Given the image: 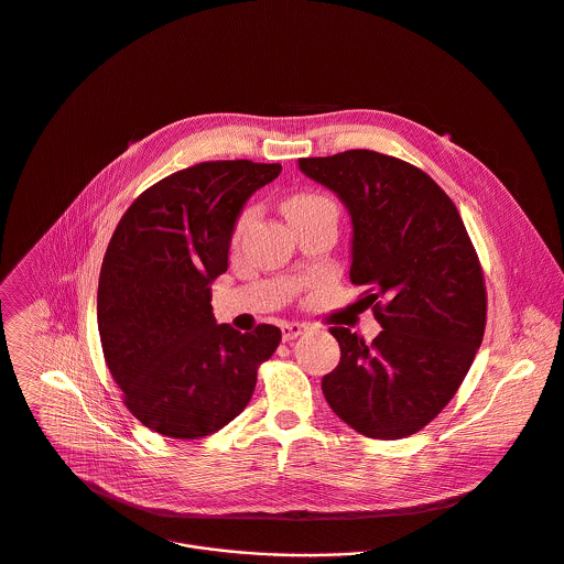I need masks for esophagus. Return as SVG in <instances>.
<instances>
[{"mask_svg":"<svg viewBox=\"0 0 564 564\" xmlns=\"http://www.w3.org/2000/svg\"><path fill=\"white\" fill-rule=\"evenodd\" d=\"M308 326L306 324H300V322H289V324H282V339L284 341H291L295 337H300L302 333H306Z\"/></svg>","mask_w":564,"mask_h":564,"instance_id":"34e87169","label":"esophagus"}]
</instances>
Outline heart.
I'll return each mask as SVG.
<instances>
[{
    "instance_id": "1",
    "label": "heart",
    "mask_w": 564,
    "mask_h": 564,
    "mask_svg": "<svg viewBox=\"0 0 564 564\" xmlns=\"http://www.w3.org/2000/svg\"><path fill=\"white\" fill-rule=\"evenodd\" d=\"M326 203H330V200L324 198V196H319V194H295V196L286 198L284 212H286V216H295V214H302V212H306V209H313V207L326 205ZM253 218H256V209H253V207H245V209L240 212V216L236 218L234 238H240V236L247 231V227L253 223Z\"/></svg>"
}]
</instances>
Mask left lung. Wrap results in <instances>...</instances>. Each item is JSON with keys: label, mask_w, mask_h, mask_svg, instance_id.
Masks as SVG:
<instances>
[{"label": "left lung", "mask_w": 564, "mask_h": 564, "mask_svg": "<svg viewBox=\"0 0 564 564\" xmlns=\"http://www.w3.org/2000/svg\"><path fill=\"white\" fill-rule=\"evenodd\" d=\"M352 218L350 282L381 333L330 326L339 364L322 379L333 412L370 438L425 427L460 388L487 322L482 267L456 205L419 167L372 150L300 159Z\"/></svg>", "instance_id": "8db88e82"}]
</instances>
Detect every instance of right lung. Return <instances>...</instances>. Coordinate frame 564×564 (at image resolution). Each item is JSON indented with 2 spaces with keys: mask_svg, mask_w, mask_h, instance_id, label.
Segmentation results:
<instances>
[{
  "mask_svg": "<svg viewBox=\"0 0 564 564\" xmlns=\"http://www.w3.org/2000/svg\"><path fill=\"white\" fill-rule=\"evenodd\" d=\"M280 163L207 161L148 187L119 220L97 293L106 364L128 410L172 438H203L249 403L278 326L216 324L212 282L227 271L236 218Z\"/></svg>",
  "mask_w": 564,
  "mask_h": 564,
  "instance_id": "obj_1",
  "label": "right lung"
}]
</instances>
